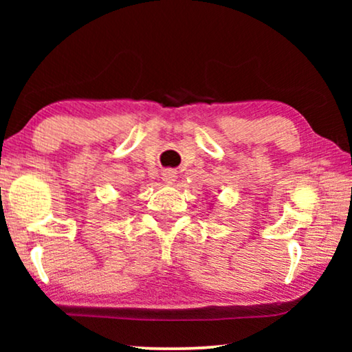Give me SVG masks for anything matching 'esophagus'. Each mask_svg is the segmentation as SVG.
<instances>
[{
	"mask_svg": "<svg viewBox=\"0 0 352 352\" xmlns=\"http://www.w3.org/2000/svg\"><path fill=\"white\" fill-rule=\"evenodd\" d=\"M162 179L166 182V184H173L176 181V171L175 170H165L162 173Z\"/></svg>",
	"mask_w": 352,
	"mask_h": 352,
	"instance_id": "1",
	"label": "esophagus"
}]
</instances>
